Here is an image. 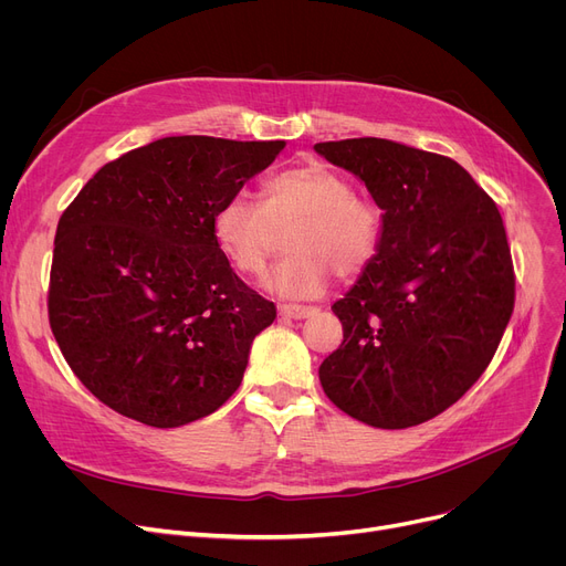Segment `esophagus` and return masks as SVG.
<instances>
[{
  "instance_id": "1",
  "label": "esophagus",
  "mask_w": 566,
  "mask_h": 566,
  "mask_svg": "<svg viewBox=\"0 0 566 566\" xmlns=\"http://www.w3.org/2000/svg\"><path fill=\"white\" fill-rule=\"evenodd\" d=\"M314 312V307H305V305H280V314L286 318H307Z\"/></svg>"
}]
</instances>
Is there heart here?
<instances>
[{
	"mask_svg": "<svg viewBox=\"0 0 566 566\" xmlns=\"http://www.w3.org/2000/svg\"><path fill=\"white\" fill-rule=\"evenodd\" d=\"M289 256L263 277L284 298H318L333 273L360 277L382 245V211L355 195L348 178L323 163L289 167L261 186V203L245 195L222 201L211 220L213 241L233 271L256 277L271 259L277 231Z\"/></svg>",
	"mask_w": 566,
	"mask_h": 566,
	"instance_id": "b5f03b06",
	"label": "heart"
}]
</instances>
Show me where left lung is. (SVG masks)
Returning <instances> with one entry per match:
<instances>
[{"instance_id":"1","label":"left lung","mask_w":566,"mask_h":566,"mask_svg":"<svg viewBox=\"0 0 566 566\" xmlns=\"http://www.w3.org/2000/svg\"><path fill=\"white\" fill-rule=\"evenodd\" d=\"M382 208L376 261L333 305L344 342L323 392L380 429L422 424L486 371L514 312L516 275L495 201L452 158L390 139L318 142Z\"/></svg>"}]
</instances>
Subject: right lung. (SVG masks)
I'll use <instances>...</instances> for the list:
<instances>
[{
	"label": "right lung",
	"instance_id": "right-lung-1",
	"mask_svg": "<svg viewBox=\"0 0 566 566\" xmlns=\"http://www.w3.org/2000/svg\"><path fill=\"white\" fill-rule=\"evenodd\" d=\"M284 146L163 137L101 167L59 218L50 328L105 406L171 429L238 390L277 310L233 273L211 220Z\"/></svg>",
	"mask_w": 566,
	"mask_h": 566
}]
</instances>
